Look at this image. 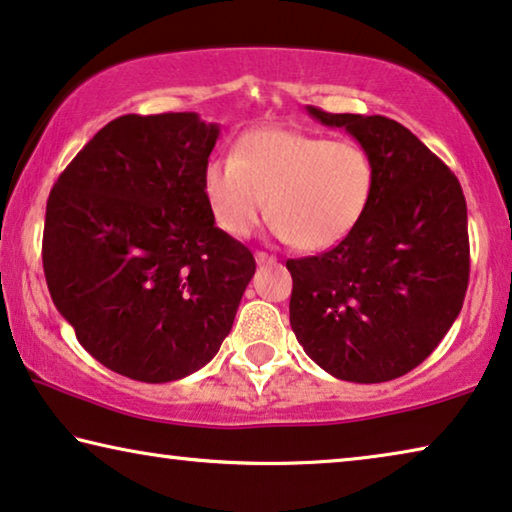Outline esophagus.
I'll return each mask as SVG.
<instances>
[{
    "label": "esophagus",
    "mask_w": 512,
    "mask_h": 512,
    "mask_svg": "<svg viewBox=\"0 0 512 512\" xmlns=\"http://www.w3.org/2000/svg\"><path fill=\"white\" fill-rule=\"evenodd\" d=\"M255 262H257L259 266H264V264H276V257L269 255V253H255Z\"/></svg>",
    "instance_id": "1"
}]
</instances>
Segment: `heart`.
I'll return each instance as SVG.
<instances>
[{"label": "heart", "instance_id": "obj_1", "mask_svg": "<svg viewBox=\"0 0 512 512\" xmlns=\"http://www.w3.org/2000/svg\"><path fill=\"white\" fill-rule=\"evenodd\" d=\"M204 197L220 230L243 239L269 202L273 234L301 250L338 246L375 193V163L361 144L299 128L266 126L234 144L232 158L204 167Z\"/></svg>", "mask_w": 512, "mask_h": 512}]
</instances>
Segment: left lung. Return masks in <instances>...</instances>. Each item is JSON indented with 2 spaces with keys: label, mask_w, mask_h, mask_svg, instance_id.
<instances>
[{
  "label": "left lung",
  "mask_w": 512,
  "mask_h": 512,
  "mask_svg": "<svg viewBox=\"0 0 512 512\" xmlns=\"http://www.w3.org/2000/svg\"><path fill=\"white\" fill-rule=\"evenodd\" d=\"M375 163V193L356 230L324 255L289 259V324L329 375L379 384L430 356L469 285L467 202L460 181L398 121L329 114Z\"/></svg>",
  "instance_id": "8db88e82"
}]
</instances>
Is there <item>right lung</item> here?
<instances>
[{
  "mask_svg": "<svg viewBox=\"0 0 512 512\" xmlns=\"http://www.w3.org/2000/svg\"><path fill=\"white\" fill-rule=\"evenodd\" d=\"M220 135L197 112L124 114L103 126L48 197L43 271L87 352L119 375H193L230 335L255 276L216 227L204 167Z\"/></svg>",
  "mask_w": 512,
  "mask_h": 512,
  "instance_id": "add662e5",
  "label": "right lung"
}]
</instances>
